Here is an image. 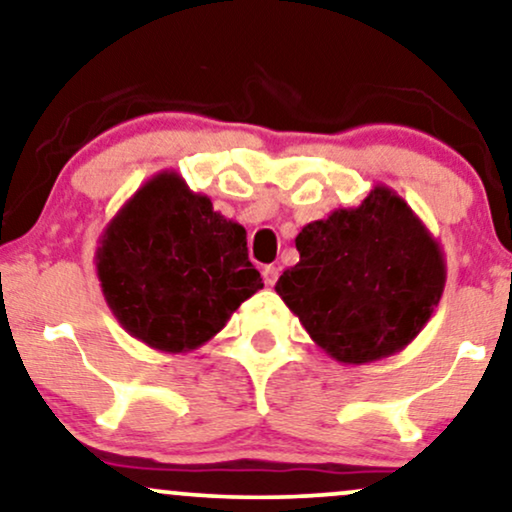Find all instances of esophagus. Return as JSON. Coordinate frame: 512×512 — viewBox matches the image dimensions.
<instances>
[{
  "label": "esophagus",
  "mask_w": 512,
  "mask_h": 512,
  "mask_svg": "<svg viewBox=\"0 0 512 512\" xmlns=\"http://www.w3.org/2000/svg\"><path fill=\"white\" fill-rule=\"evenodd\" d=\"M278 278V267H274V264H269V267L262 269V281L264 286H274Z\"/></svg>",
  "instance_id": "esophagus-1"
}]
</instances>
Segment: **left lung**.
I'll return each instance as SVG.
<instances>
[{
  "label": "left lung",
  "mask_w": 512,
  "mask_h": 512,
  "mask_svg": "<svg viewBox=\"0 0 512 512\" xmlns=\"http://www.w3.org/2000/svg\"><path fill=\"white\" fill-rule=\"evenodd\" d=\"M300 262L276 281L304 331L340 364L392 357L423 331L442 300L446 262L439 241L390 186L357 208L302 226Z\"/></svg>",
  "instance_id": "left-lung-1"
}]
</instances>
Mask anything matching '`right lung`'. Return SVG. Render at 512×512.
Returning a JSON list of instances; mask_svg holds the SVG:
<instances>
[{"label": "right lung", "instance_id": "obj_1", "mask_svg": "<svg viewBox=\"0 0 512 512\" xmlns=\"http://www.w3.org/2000/svg\"><path fill=\"white\" fill-rule=\"evenodd\" d=\"M245 229L193 193L181 174H153L99 238L96 276L120 326L165 354L215 338L264 288Z\"/></svg>", "mask_w": 512, "mask_h": 512}]
</instances>
